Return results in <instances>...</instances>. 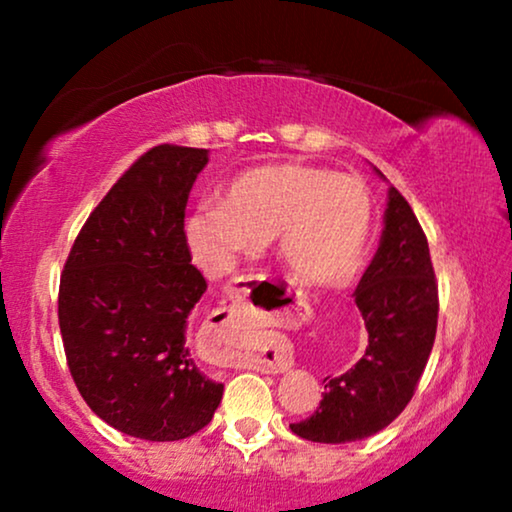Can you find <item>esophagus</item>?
Listing matches in <instances>:
<instances>
[{"instance_id": "1", "label": "esophagus", "mask_w": 512, "mask_h": 512, "mask_svg": "<svg viewBox=\"0 0 512 512\" xmlns=\"http://www.w3.org/2000/svg\"><path fill=\"white\" fill-rule=\"evenodd\" d=\"M251 284H242L235 289L233 305L223 307L226 312V324H235L242 328V342L235 347L228 356V363L235 368H251L261 370V373H284L293 366V352L286 342H268L261 345L256 342V328L251 321V303H249V289Z\"/></svg>"}]
</instances>
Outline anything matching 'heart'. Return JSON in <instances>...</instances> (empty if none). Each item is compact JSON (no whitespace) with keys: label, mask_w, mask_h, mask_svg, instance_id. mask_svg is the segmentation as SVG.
<instances>
[{"label":"heart","mask_w":512,"mask_h":512,"mask_svg":"<svg viewBox=\"0 0 512 512\" xmlns=\"http://www.w3.org/2000/svg\"><path fill=\"white\" fill-rule=\"evenodd\" d=\"M373 200L349 174L303 163L258 165L230 179L219 202L195 207L184 223L193 261L209 275L275 242L296 279L342 284L359 268L370 237Z\"/></svg>","instance_id":"b5f03b06"}]
</instances>
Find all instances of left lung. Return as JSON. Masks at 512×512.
Returning a JSON list of instances; mask_svg holds the SVG:
<instances>
[{"label": "left lung", "mask_w": 512, "mask_h": 512, "mask_svg": "<svg viewBox=\"0 0 512 512\" xmlns=\"http://www.w3.org/2000/svg\"><path fill=\"white\" fill-rule=\"evenodd\" d=\"M354 300L366 321V354L347 373L326 377L317 412L291 424L296 436L312 443H352L394 422L415 396L436 340L438 284L429 242L394 186L380 247Z\"/></svg>", "instance_id": "8db88e82"}]
</instances>
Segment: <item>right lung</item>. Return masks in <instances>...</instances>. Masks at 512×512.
Instances as JSON below:
<instances>
[{"label": "right lung", "instance_id": "right-lung-1", "mask_svg": "<svg viewBox=\"0 0 512 512\" xmlns=\"http://www.w3.org/2000/svg\"><path fill=\"white\" fill-rule=\"evenodd\" d=\"M207 149L160 144L90 212L60 275L58 319L76 389L128 436L181 440L212 422L223 384L186 347L207 291L184 240L186 202Z\"/></svg>", "mask_w": 512, "mask_h": 512}]
</instances>
